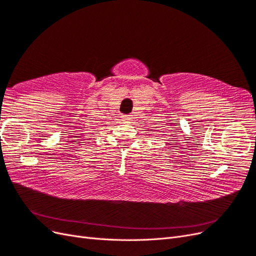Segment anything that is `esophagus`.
Wrapping results in <instances>:
<instances>
[{"label":"esophagus","instance_id":"1","mask_svg":"<svg viewBox=\"0 0 256 256\" xmlns=\"http://www.w3.org/2000/svg\"><path fill=\"white\" fill-rule=\"evenodd\" d=\"M131 118H132V115H124L122 120L125 122H129V120H131Z\"/></svg>","mask_w":256,"mask_h":256}]
</instances>
